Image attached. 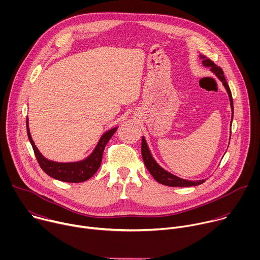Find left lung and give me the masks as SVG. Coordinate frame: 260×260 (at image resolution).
Masks as SVG:
<instances>
[{"instance_id":"left-lung-1","label":"left lung","mask_w":260,"mask_h":260,"mask_svg":"<svg viewBox=\"0 0 260 260\" xmlns=\"http://www.w3.org/2000/svg\"><path fill=\"white\" fill-rule=\"evenodd\" d=\"M201 59H203V64L205 67H209L211 68V71L214 72V74H216V76L219 78V80H221L222 84L224 85L229 96H230V101H231V107H232V111H233V116H232V122H233V118H234V102H233V96H232V91L230 89V86L226 82V79L223 75V71L218 66H216L214 63V61H212L210 58L206 57L205 55H200ZM141 151H142V157L144 160V164L147 168V170L149 171V173L153 176V178L160 184L167 185V186H172V187H188V186H198V185L204 183L206 180H199V181H188L185 180L182 178H179L169 172H167L166 170H164L152 157L149 148L147 146L146 140L143 137L142 138V147H141Z\"/></svg>"}]
</instances>
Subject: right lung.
<instances>
[{"mask_svg":"<svg viewBox=\"0 0 260 260\" xmlns=\"http://www.w3.org/2000/svg\"><path fill=\"white\" fill-rule=\"evenodd\" d=\"M117 127H114L112 129H110L106 132L102 138L100 139L95 149L93 152L84 160L77 161V162H55L46 159L38 150V148L36 147L30 134L28 129V124H27V118H26V132H27V137L28 140L31 144L32 150L35 152V156L38 160V164L40 165L41 169L50 177L63 181V182H69V183H79V182H84L88 179H90L99 170L101 167L102 158H103V153L104 149L111 139L116 132Z\"/></svg>","mask_w":260,"mask_h":260,"instance_id":"1","label":"right lung"}]
</instances>
